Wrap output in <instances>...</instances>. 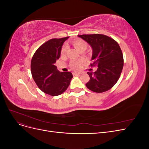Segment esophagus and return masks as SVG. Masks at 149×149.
<instances>
[{"label": "esophagus", "mask_w": 149, "mask_h": 149, "mask_svg": "<svg viewBox=\"0 0 149 149\" xmlns=\"http://www.w3.org/2000/svg\"><path fill=\"white\" fill-rule=\"evenodd\" d=\"M73 76H76V75H79L81 74V73H73Z\"/></svg>", "instance_id": "esophagus-1"}]
</instances>
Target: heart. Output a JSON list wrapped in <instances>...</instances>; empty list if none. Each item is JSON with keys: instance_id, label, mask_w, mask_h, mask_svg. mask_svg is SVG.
<instances>
[{"instance_id": "b5f03b06", "label": "heart", "mask_w": 149, "mask_h": 149, "mask_svg": "<svg viewBox=\"0 0 149 149\" xmlns=\"http://www.w3.org/2000/svg\"><path fill=\"white\" fill-rule=\"evenodd\" d=\"M73 45L78 49L80 52H83L88 47V43L85 40L81 38H77L73 40L72 42ZM67 49V46L64 45L62 47L61 53V55H65ZM83 64V61L81 60H71L70 63V68L73 70H78Z\"/></svg>"}]
</instances>
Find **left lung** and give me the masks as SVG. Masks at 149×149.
Here are the masks:
<instances>
[{
	"instance_id": "1",
	"label": "left lung",
	"mask_w": 149,
	"mask_h": 149,
	"mask_svg": "<svg viewBox=\"0 0 149 149\" xmlns=\"http://www.w3.org/2000/svg\"><path fill=\"white\" fill-rule=\"evenodd\" d=\"M78 37L87 42L93 48L91 67L94 72H88L90 80L86 87L95 93H103L111 89L118 81L124 66L123 52L118 43L102 34L81 35Z\"/></svg>"
}]
</instances>
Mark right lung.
<instances>
[{"label":"right lung","instance_id":"right-lung-1","mask_svg":"<svg viewBox=\"0 0 149 149\" xmlns=\"http://www.w3.org/2000/svg\"><path fill=\"white\" fill-rule=\"evenodd\" d=\"M69 37L53 38L42 44L31 61V73L40 90L52 96L64 93L70 84L71 72H60L55 65L59 59L63 44Z\"/></svg>","mask_w":149,"mask_h":149}]
</instances>
